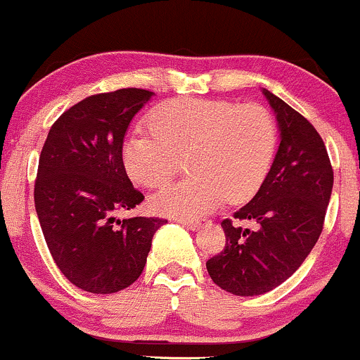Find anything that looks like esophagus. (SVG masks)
I'll return each instance as SVG.
<instances>
[{
	"mask_svg": "<svg viewBox=\"0 0 360 360\" xmlns=\"http://www.w3.org/2000/svg\"><path fill=\"white\" fill-rule=\"evenodd\" d=\"M175 221H176V223H180L181 226L188 228V230H192V231L199 230V228H200V223H199V221H188V219H180V218H176Z\"/></svg>",
	"mask_w": 360,
	"mask_h": 360,
	"instance_id": "obj_1",
	"label": "esophagus"
}]
</instances>
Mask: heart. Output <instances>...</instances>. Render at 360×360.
<instances>
[{"label": "heart", "mask_w": 360, "mask_h": 360, "mask_svg": "<svg viewBox=\"0 0 360 360\" xmlns=\"http://www.w3.org/2000/svg\"><path fill=\"white\" fill-rule=\"evenodd\" d=\"M153 134L129 135L122 149L127 175L160 188L173 179L180 158L192 176L150 197L165 216L194 219L210 214L223 199L243 202L264 181L276 150V123L259 104L179 99L149 117Z\"/></svg>", "instance_id": "1"}]
</instances>
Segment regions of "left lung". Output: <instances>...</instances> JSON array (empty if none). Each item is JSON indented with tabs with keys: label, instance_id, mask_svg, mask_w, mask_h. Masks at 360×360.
Returning <instances> with one entry per match:
<instances>
[{
	"label": "left lung",
	"instance_id": "8db88e82",
	"mask_svg": "<svg viewBox=\"0 0 360 360\" xmlns=\"http://www.w3.org/2000/svg\"><path fill=\"white\" fill-rule=\"evenodd\" d=\"M276 117L280 146L257 194L235 212L254 230L221 223L225 249L206 262L218 287L254 297L288 280L323 231L333 188V169L314 127L278 96L262 89Z\"/></svg>",
	"mask_w": 360,
	"mask_h": 360
}]
</instances>
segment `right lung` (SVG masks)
Segmentation results:
<instances>
[{"label": "right lung", "mask_w": 360, "mask_h": 360, "mask_svg": "<svg viewBox=\"0 0 360 360\" xmlns=\"http://www.w3.org/2000/svg\"><path fill=\"white\" fill-rule=\"evenodd\" d=\"M154 92L118 89L65 111L42 146L34 202L60 271L91 293L130 287L144 269L161 218L117 219L144 200L127 176L123 137Z\"/></svg>", "instance_id": "obj_1"}]
</instances>
